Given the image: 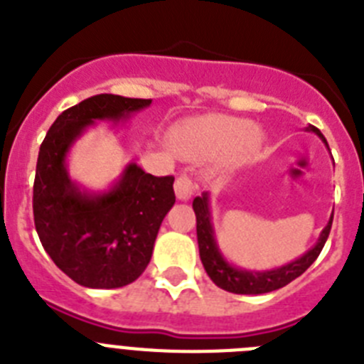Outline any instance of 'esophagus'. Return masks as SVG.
Returning a JSON list of instances; mask_svg holds the SVG:
<instances>
[{
  "instance_id": "obj_1",
  "label": "esophagus",
  "mask_w": 364,
  "mask_h": 364,
  "mask_svg": "<svg viewBox=\"0 0 364 364\" xmlns=\"http://www.w3.org/2000/svg\"><path fill=\"white\" fill-rule=\"evenodd\" d=\"M195 189H197V186H195V182H193L189 176L182 175L176 178L175 182V195L178 200H189V198L193 197V193H195Z\"/></svg>"
}]
</instances>
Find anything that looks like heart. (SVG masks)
I'll return each mask as SVG.
<instances>
[{
	"label": "heart",
	"mask_w": 364,
	"mask_h": 364,
	"mask_svg": "<svg viewBox=\"0 0 364 364\" xmlns=\"http://www.w3.org/2000/svg\"><path fill=\"white\" fill-rule=\"evenodd\" d=\"M176 153L189 160L210 159L226 153V159L240 160L264 142V133L246 118L210 112L188 118L169 133Z\"/></svg>",
	"instance_id": "heart-1"
}]
</instances>
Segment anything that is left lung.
<instances>
[{"label": "left lung", "instance_id": "obj_1", "mask_svg": "<svg viewBox=\"0 0 364 364\" xmlns=\"http://www.w3.org/2000/svg\"><path fill=\"white\" fill-rule=\"evenodd\" d=\"M306 131L315 133L324 142V146L328 147L326 138L323 136L317 127L314 125H308ZM330 149V147H328ZM193 210L197 215V240H198V252H200V260L204 264L205 273L210 275L211 281L222 288V290L231 291V294L239 295H260L268 294V291L279 290L282 286L290 284L294 279H297L299 275L306 272L314 260L319 257L321 250L324 247L330 230H332V220L333 213L328 220V224L324 226V230L321 231L319 239L314 246L308 250L306 253H302L301 257H297L291 262H286V264L279 266V268L272 269H244L239 266L231 264L226 257L222 255L220 247L217 242V235H215L213 222H211V205H210V193H202L200 197H195L193 200Z\"/></svg>", "mask_w": 364, "mask_h": 364}]
</instances>
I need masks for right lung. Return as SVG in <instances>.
<instances>
[{
	"label": "right lung",
	"mask_w": 364,
	"mask_h": 364,
	"mask_svg": "<svg viewBox=\"0 0 364 364\" xmlns=\"http://www.w3.org/2000/svg\"><path fill=\"white\" fill-rule=\"evenodd\" d=\"M149 105L142 98L91 96L63 111L40 146L32 195L38 237L54 264L85 288H122L142 275L175 204V178L129 162L107 189L91 191L70 178L67 156L96 122H127Z\"/></svg>",
	"instance_id": "right-lung-1"
}]
</instances>
